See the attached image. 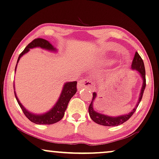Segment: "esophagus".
Wrapping results in <instances>:
<instances>
[{"instance_id": "obj_1", "label": "esophagus", "mask_w": 159, "mask_h": 159, "mask_svg": "<svg viewBox=\"0 0 159 159\" xmlns=\"http://www.w3.org/2000/svg\"><path fill=\"white\" fill-rule=\"evenodd\" d=\"M94 83L91 81L89 79H82L78 82V88L82 89V88H88V89H92L94 88Z\"/></svg>"}]
</instances>
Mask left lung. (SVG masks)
<instances>
[{
  "label": "left lung",
  "mask_w": 159,
  "mask_h": 159,
  "mask_svg": "<svg viewBox=\"0 0 159 159\" xmlns=\"http://www.w3.org/2000/svg\"><path fill=\"white\" fill-rule=\"evenodd\" d=\"M132 70H136L137 71L139 75H141V77L143 80V84H142V89L140 92L139 97L138 103H136V105L133 110L128 113V114H124V115H120L118 116H111L105 115V114L98 113V112L95 111L93 108V102L95 100L96 97H97V94L95 92H93V97H92V100L89 106V114L91 119L93 120L96 123L102 125L104 126H117L120 125L122 123H124L125 122H126L131 117V116L134 114V112L136 111V108H137L139 104L140 101L142 100V96H143V93L145 89L146 86V79H145V68H144V65L143 60L141 58V56H139L137 52H136L135 56H134V60L132 61V65H131Z\"/></svg>",
  "instance_id": "left-lung-1"
}]
</instances>
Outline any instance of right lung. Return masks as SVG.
Instances as JSON below:
<instances>
[{"label":"right lung","mask_w":159,"mask_h":159,"mask_svg":"<svg viewBox=\"0 0 159 159\" xmlns=\"http://www.w3.org/2000/svg\"><path fill=\"white\" fill-rule=\"evenodd\" d=\"M34 48H41L43 49L48 50V51H56V49L51 45L48 40H45L42 38H37V39H34L31 43H29V45L26 46L24 51L20 54L19 57L17 59V65L15 67V70L17 68V65L18 61L20 58L23 56L24 54L28 53L30 51V49ZM77 82L76 81H70V82H66L65 85L63 86V89H62L61 93L60 94L59 100L56 102L55 105L53 108H51L50 111L46 112L45 114H35L31 113L28 111L24 106L22 105V103L20 102V100H18L17 97V94L15 93V95L16 99L19 106H20L22 111L25 114L26 117L29 119L30 121L35 124L38 125H51L56 123V122H59L63 118L64 115H65V112L67 109L68 103L71 99L72 97L75 94V92H77ZM14 89H15V86H14Z\"/></svg>","instance_id":"1"}]
</instances>
